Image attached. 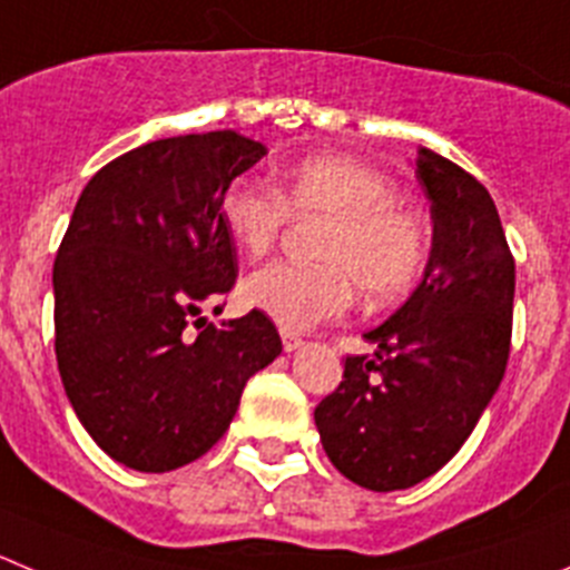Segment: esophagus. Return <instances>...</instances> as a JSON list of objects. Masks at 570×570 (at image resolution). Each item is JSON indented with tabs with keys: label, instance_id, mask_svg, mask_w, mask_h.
Returning <instances> with one entry per match:
<instances>
[{
	"label": "esophagus",
	"instance_id": "esophagus-1",
	"mask_svg": "<svg viewBox=\"0 0 570 570\" xmlns=\"http://www.w3.org/2000/svg\"><path fill=\"white\" fill-rule=\"evenodd\" d=\"M299 346H305V341H302L299 335L282 333V350H285V352H294V350H299Z\"/></svg>",
	"mask_w": 570,
	"mask_h": 570
}]
</instances>
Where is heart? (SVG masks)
<instances>
[{
    "instance_id": "heart-1",
    "label": "heart",
    "mask_w": 570,
    "mask_h": 570,
    "mask_svg": "<svg viewBox=\"0 0 570 570\" xmlns=\"http://www.w3.org/2000/svg\"><path fill=\"white\" fill-rule=\"evenodd\" d=\"M397 187L350 156H307L282 170L279 189L240 176L218 204L229 240L248 257L268 252L291 218H327L322 265L271 263L243 285V302L282 330H311L344 316L357 294L375 307L411 294L428 263V229L397 204Z\"/></svg>"
}]
</instances>
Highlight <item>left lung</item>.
<instances>
[{
    "instance_id": "8db88e82",
    "label": "left lung",
    "mask_w": 570,
    "mask_h": 570,
    "mask_svg": "<svg viewBox=\"0 0 570 570\" xmlns=\"http://www.w3.org/2000/svg\"><path fill=\"white\" fill-rule=\"evenodd\" d=\"M416 178L433 220L422 282L363 335L375 357H346L344 381L313 414L335 470L375 492L409 490L456 456L501 386L512 341L514 259L495 200L428 148Z\"/></svg>"
}]
</instances>
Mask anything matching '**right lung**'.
Wrapping results in <instances>:
<instances>
[{
    "label": "right lung",
    "mask_w": 570,
    "mask_h": 570,
    "mask_svg": "<svg viewBox=\"0 0 570 570\" xmlns=\"http://www.w3.org/2000/svg\"><path fill=\"white\" fill-rule=\"evenodd\" d=\"M265 154L235 131L156 139L108 161L75 204L52 268L56 357L114 462L167 473L204 456L282 352L265 313L200 318L237 279L220 195Z\"/></svg>",
    "instance_id": "add662e5"
}]
</instances>
